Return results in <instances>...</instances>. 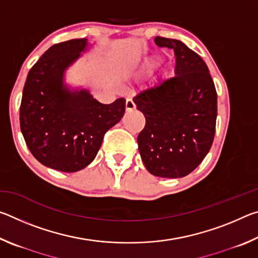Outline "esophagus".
<instances>
[{
  "label": "esophagus",
  "instance_id": "obj_1",
  "mask_svg": "<svg viewBox=\"0 0 258 258\" xmlns=\"http://www.w3.org/2000/svg\"><path fill=\"white\" fill-rule=\"evenodd\" d=\"M125 108H126V110L127 111H132V110H134L135 109V103L133 102V100L132 99H126V103H125Z\"/></svg>",
  "mask_w": 258,
  "mask_h": 258
}]
</instances>
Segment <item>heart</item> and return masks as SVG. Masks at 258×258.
<instances>
[{"label": "heart", "mask_w": 258, "mask_h": 258, "mask_svg": "<svg viewBox=\"0 0 258 258\" xmlns=\"http://www.w3.org/2000/svg\"><path fill=\"white\" fill-rule=\"evenodd\" d=\"M157 62H158V58H157V56H155V55L147 56V58L143 59V61L141 62L140 69H141V72H143V73H148L156 66Z\"/></svg>", "instance_id": "heart-1"}]
</instances>
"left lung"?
Instances as JSON below:
<instances>
[{"mask_svg": "<svg viewBox=\"0 0 258 258\" xmlns=\"http://www.w3.org/2000/svg\"><path fill=\"white\" fill-rule=\"evenodd\" d=\"M155 43L174 50L175 76L133 99L146 117L138 137L139 151L152 175L183 177L198 167L213 145L217 94L199 54L173 38L157 36Z\"/></svg>", "mask_w": 258, "mask_h": 258, "instance_id": "obj_1", "label": "left lung"}]
</instances>
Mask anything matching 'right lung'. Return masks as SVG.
I'll list each match as a JSON object with an SVG mask.
<instances>
[{"label":"right lung","instance_id":"add662e5","mask_svg":"<svg viewBox=\"0 0 258 258\" xmlns=\"http://www.w3.org/2000/svg\"><path fill=\"white\" fill-rule=\"evenodd\" d=\"M86 49V38L52 45L29 71L20 104V128L30 152L66 173L92 163L104 134L125 112L124 98L103 104L87 90L64 84L66 69Z\"/></svg>","mask_w":258,"mask_h":258}]
</instances>
